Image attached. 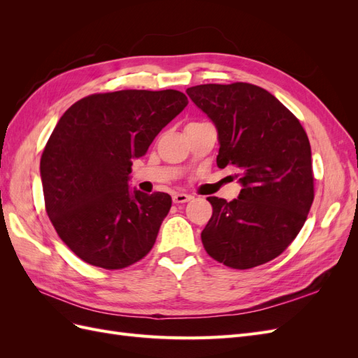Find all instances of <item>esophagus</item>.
Listing matches in <instances>:
<instances>
[{"label": "esophagus", "instance_id": "1", "mask_svg": "<svg viewBox=\"0 0 358 358\" xmlns=\"http://www.w3.org/2000/svg\"><path fill=\"white\" fill-rule=\"evenodd\" d=\"M191 199L192 197L189 196V194H185V192H175V194H173V201H175V203H187Z\"/></svg>", "mask_w": 358, "mask_h": 358}]
</instances>
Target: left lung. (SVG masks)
Listing matches in <instances>:
<instances>
[{
  "label": "left lung",
  "instance_id": "8db88e82",
  "mask_svg": "<svg viewBox=\"0 0 358 358\" xmlns=\"http://www.w3.org/2000/svg\"><path fill=\"white\" fill-rule=\"evenodd\" d=\"M187 94L218 131L216 164L234 166L242 183L231 201L208 197L206 252L233 268L264 264L296 239L313 201L306 131L275 95L251 83L197 85Z\"/></svg>",
  "mask_w": 358,
  "mask_h": 358
}]
</instances>
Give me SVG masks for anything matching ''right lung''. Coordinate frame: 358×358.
<instances>
[{"label": "right lung", "instance_id": "right-lung-1", "mask_svg": "<svg viewBox=\"0 0 358 358\" xmlns=\"http://www.w3.org/2000/svg\"><path fill=\"white\" fill-rule=\"evenodd\" d=\"M188 104L175 90L92 94L61 116L40 159L46 212L85 263L124 268L152 249L170 208L166 192L128 185L133 159Z\"/></svg>", "mask_w": 358, "mask_h": 358}]
</instances>
